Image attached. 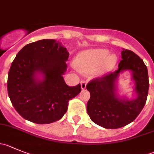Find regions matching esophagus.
<instances>
[{"mask_svg":"<svg viewBox=\"0 0 154 154\" xmlns=\"http://www.w3.org/2000/svg\"><path fill=\"white\" fill-rule=\"evenodd\" d=\"M80 86H81L82 89H85L86 87V83L84 81H81L80 82Z\"/></svg>","mask_w":154,"mask_h":154,"instance_id":"obj_1","label":"esophagus"}]
</instances>
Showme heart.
Wrapping results in <instances>:
<instances>
[{"instance_id":"1","label":"heart","mask_w":154,"mask_h":154,"mask_svg":"<svg viewBox=\"0 0 154 154\" xmlns=\"http://www.w3.org/2000/svg\"><path fill=\"white\" fill-rule=\"evenodd\" d=\"M118 57L103 48H94L82 51L74 61L76 68L85 74L92 73L96 77H103L116 67Z\"/></svg>"}]
</instances>
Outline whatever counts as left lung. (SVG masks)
Returning a JSON list of instances; mask_svg holds the SVG:
<instances>
[{"label": "left lung", "instance_id": "8db88e82", "mask_svg": "<svg viewBox=\"0 0 154 154\" xmlns=\"http://www.w3.org/2000/svg\"><path fill=\"white\" fill-rule=\"evenodd\" d=\"M122 50L119 69L86 86L91 95L87 112L94 123L106 129L120 128L133 122L143 109L148 94V74L143 60L133 51ZM126 70L131 71L134 83L135 97L132 99L120 96L117 91L119 75Z\"/></svg>", "mask_w": 154, "mask_h": 154}]
</instances>
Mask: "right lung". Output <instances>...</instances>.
I'll return each mask as SVG.
<instances>
[{"instance_id":"right-lung-1","label":"right lung","mask_w":154,"mask_h":154,"mask_svg":"<svg viewBox=\"0 0 154 154\" xmlns=\"http://www.w3.org/2000/svg\"><path fill=\"white\" fill-rule=\"evenodd\" d=\"M69 53L60 42L42 39L24 46L12 63L7 90L12 106L26 120L53 123L67 112L68 101L81 91L80 84L66 85Z\"/></svg>"}]
</instances>
